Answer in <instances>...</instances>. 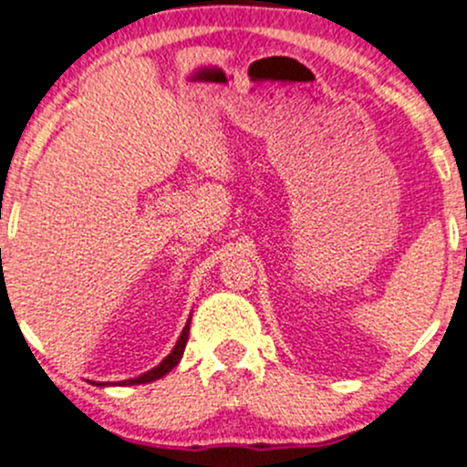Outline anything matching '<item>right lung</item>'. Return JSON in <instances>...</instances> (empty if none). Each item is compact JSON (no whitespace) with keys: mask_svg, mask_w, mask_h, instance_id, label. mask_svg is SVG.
Here are the masks:
<instances>
[{"mask_svg":"<svg viewBox=\"0 0 467 467\" xmlns=\"http://www.w3.org/2000/svg\"><path fill=\"white\" fill-rule=\"evenodd\" d=\"M188 334H191V320H188V322H186V327H183L182 336H179V340H177V345H174V349H172V352H170L168 357H165L163 361L159 363V366H156V368H151V370H147L145 375H140V377H133V379H124V381H118V384H115V386H136V384H150V381H156V379H161V377H165V375H168V372L172 370V368L177 366L179 361H182V357H183V349H186V343H188ZM92 384H95V386H113V384H109V381H106V384H99V381H92Z\"/></svg>","mask_w":467,"mask_h":467,"instance_id":"obj_1","label":"right lung"}]
</instances>
